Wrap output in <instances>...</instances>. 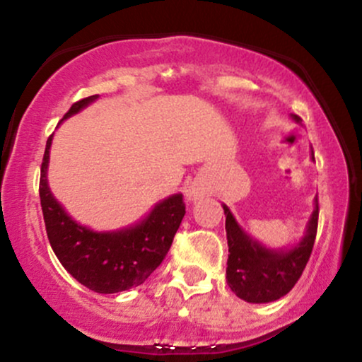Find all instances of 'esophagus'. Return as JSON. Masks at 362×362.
I'll list each match as a JSON object with an SVG mask.
<instances>
[{"label": "esophagus", "instance_id": "esophagus-1", "mask_svg": "<svg viewBox=\"0 0 362 362\" xmlns=\"http://www.w3.org/2000/svg\"><path fill=\"white\" fill-rule=\"evenodd\" d=\"M187 195H189V199H197L199 195H201V192H199V189H195V187H192V189H189L187 190Z\"/></svg>", "mask_w": 362, "mask_h": 362}]
</instances>
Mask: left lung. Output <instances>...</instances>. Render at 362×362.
Instances as JSON below:
<instances>
[{
	"instance_id": "left-lung-1",
	"label": "left lung",
	"mask_w": 362,
	"mask_h": 362,
	"mask_svg": "<svg viewBox=\"0 0 362 362\" xmlns=\"http://www.w3.org/2000/svg\"><path fill=\"white\" fill-rule=\"evenodd\" d=\"M298 120V117H296ZM228 267L226 281L231 291L248 303H271L286 296L294 288L308 264L318 228V197L305 238L291 250H269L252 240L226 206Z\"/></svg>"
}]
</instances>
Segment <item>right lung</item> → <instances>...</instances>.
I'll list each match as a JSON object with an SVG mask.
<instances>
[{"label":"right lung","instance_id":"obj_1","mask_svg":"<svg viewBox=\"0 0 362 362\" xmlns=\"http://www.w3.org/2000/svg\"><path fill=\"white\" fill-rule=\"evenodd\" d=\"M98 95L73 103L62 119L71 117L83 107L97 100ZM49 136L40 167V206L45 231L54 253L78 282L100 294H114L143 284L172 247L173 236L185 214L184 195L165 199L136 226L114 233H97L73 221L47 185Z\"/></svg>","mask_w":362,"mask_h":362}]
</instances>
